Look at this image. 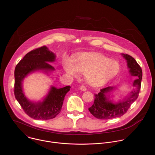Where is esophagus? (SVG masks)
Returning <instances> with one entry per match:
<instances>
[{
  "label": "esophagus",
  "mask_w": 155,
  "mask_h": 155,
  "mask_svg": "<svg viewBox=\"0 0 155 155\" xmlns=\"http://www.w3.org/2000/svg\"><path fill=\"white\" fill-rule=\"evenodd\" d=\"M80 89L81 91H85L86 90V87H85L84 85L80 86Z\"/></svg>",
  "instance_id": "1"
}]
</instances>
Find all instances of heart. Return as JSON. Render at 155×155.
Masks as SVG:
<instances>
[{"mask_svg":"<svg viewBox=\"0 0 155 155\" xmlns=\"http://www.w3.org/2000/svg\"><path fill=\"white\" fill-rule=\"evenodd\" d=\"M65 71L73 77L79 72L86 74L87 82L93 86L104 84L114 78L119 72L120 64L103 54L84 53L79 54L75 64L70 59L64 61Z\"/></svg>","mask_w":155,"mask_h":155,"instance_id":"1","label":"heart"}]
</instances>
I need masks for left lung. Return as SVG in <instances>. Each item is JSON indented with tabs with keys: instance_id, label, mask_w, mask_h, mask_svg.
Returning a JSON list of instances; mask_svg holds the SVG:
<instances>
[{
	"instance_id": "1",
	"label": "left lung",
	"mask_w": 155,
	"mask_h": 155,
	"mask_svg": "<svg viewBox=\"0 0 155 155\" xmlns=\"http://www.w3.org/2000/svg\"><path fill=\"white\" fill-rule=\"evenodd\" d=\"M122 55L127 61V65L130 75L137 78L132 84L134 89L123 101L118 103H113L107 96L108 93L114 90V87L108 86L101 89L97 94H94V103L88 108L90 113L97 119L108 120L121 117L126 113L131 104L139 96L142 78V69L134 58L127 54H122Z\"/></svg>"
}]
</instances>
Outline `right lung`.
<instances>
[{"label":"right lung","mask_w":155,"mask_h":155,"mask_svg":"<svg viewBox=\"0 0 155 155\" xmlns=\"http://www.w3.org/2000/svg\"><path fill=\"white\" fill-rule=\"evenodd\" d=\"M55 58V54L47 47H41L27 53L15 69V98L25 112L35 120H47L55 118L60 113L65 94L71 89L70 86L59 89L51 86L42 102H31L25 96L22 86L25 78L37 71H45L46 72L54 71V68L48 62H54Z\"/></svg>","instance_id":"obj_1"}]
</instances>
